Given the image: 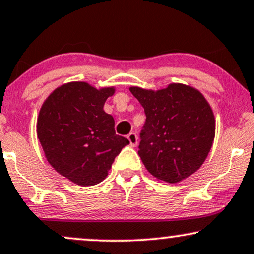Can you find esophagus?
I'll list each match as a JSON object with an SVG mask.
<instances>
[{
    "instance_id": "34e87169",
    "label": "esophagus",
    "mask_w": 254,
    "mask_h": 254,
    "mask_svg": "<svg viewBox=\"0 0 254 254\" xmlns=\"http://www.w3.org/2000/svg\"><path fill=\"white\" fill-rule=\"evenodd\" d=\"M127 139H129L131 146H137V144H138V138H137V135L135 132H130L127 135Z\"/></svg>"
}]
</instances>
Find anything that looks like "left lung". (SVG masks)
I'll use <instances>...</instances> for the list:
<instances>
[{
    "instance_id": "obj_1",
    "label": "left lung",
    "mask_w": 254,
    "mask_h": 254,
    "mask_svg": "<svg viewBox=\"0 0 254 254\" xmlns=\"http://www.w3.org/2000/svg\"><path fill=\"white\" fill-rule=\"evenodd\" d=\"M144 108L138 155L148 172L161 181L177 183L203 164L215 136L209 103L196 88L169 84L162 90L131 86Z\"/></svg>"
}]
</instances>
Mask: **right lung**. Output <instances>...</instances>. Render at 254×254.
<instances>
[{
  "instance_id": "obj_1",
  "label": "right lung",
  "mask_w": 254,
  "mask_h": 254,
  "mask_svg": "<svg viewBox=\"0 0 254 254\" xmlns=\"http://www.w3.org/2000/svg\"><path fill=\"white\" fill-rule=\"evenodd\" d=\"M115 87L85 81L57 87L40 109L36 132L45 157L60 175L78 186L102 182L129 140L116 135L115 119L104 111Z\"/></svg>"
}]
</instances>
